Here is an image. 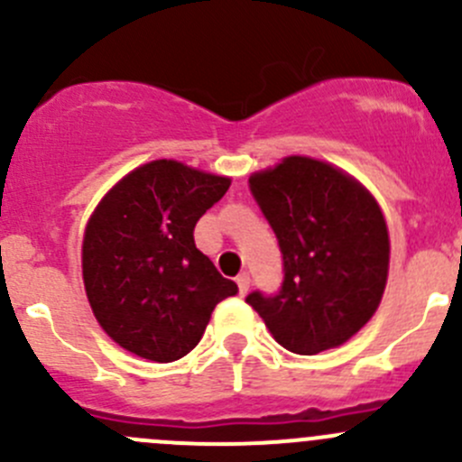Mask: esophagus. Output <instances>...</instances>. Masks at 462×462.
<instances>
[{
    "instance_id": "esophagus-1",
    "label": "esophagus",
    "mask_w": 462,
    "mask_h": 462,
    "mask_svg": "<svg viewBox=\"0 0 462 462\" xmlns=\"http://www.w3.org/2000/svg\"><path fill=\"white\" fill-rule=\"evenodd\" d=\"M236 282H237V290H240V294L245 296L246 291H249V285H251V276L246 272H242L240 276L236 278Z\"/></svg>"
}]
</instances>
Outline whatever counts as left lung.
<instances>
[{
	"instance_id": "obj_1",
	"label": "left lung",
	"mask_w": 462,
	"mask_h": 462,
	"mask_svg": "<svg viewBox=\"0 0 462 462\" xmlns=\"http://www.w3.org/2000/svg\"><path fill=\"white\" fill-rule=\"evenodd\" d=\"M249 190L276 233L282 282L246 303L273 339L296 355L337 348L375 314L388 276V231L362 184L310 157H287L249 177Z\"/></svg>"
}]
</instances>
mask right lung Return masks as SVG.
<instances>
[{"label": "right lung", "instance_id": "1", "mask_svg": "<svg viewBox=\"0 0 462 462\" xmlns=\"http://www.w3.org/2000/svg\"><path fill=\"white\" fill-rule=\"evenodd\" d=\"M229 186V177L159 159L98 204L85 229L82 278L96 321L121 348L159 364L181 359L216 305L237 294L193 237Z\"/></svg>", "mask_w": 462, "mask_h": 462}]
</instances>
